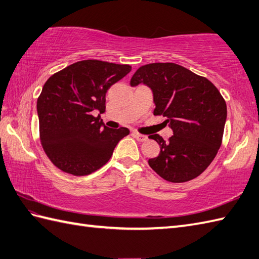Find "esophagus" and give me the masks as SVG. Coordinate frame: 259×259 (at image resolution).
Wrapping results in <instances>:
<instances>
[{"label":"esophagus","mask_w":259,"mask_h":259,"mask_svg":"<svg viewBox=\"0 0 259 259\" xmlns=\"http://www.w3.org/2000/svg\"><path fill=\"white\" fill-rule=\"evenodd\" d=\"M133 136L136 138L137 141H140V142H145V141H147V136L146 135H142V134H140V133H137V132H134L133 133Z\"/></svg>","instance_id":"34e87169"}]
</instances>
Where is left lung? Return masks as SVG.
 Wrapping results in <instances>:
<instances>
[{
	"label": "left lung",
	"instance_id": "obj_1",
	"mask_svg": "<svg viewBox=\"0 0 259 259\" xmlns=\"http://www.w3.org/2000/svg\"><path fill=\"white\" fill-rule=\"evenodd\" d=\"M144 83L153 91L154 115L165 116L174 135L163 141L159 155L148 160L150 168L170 182L197 178L209 167L222 143L226 103L211 81L172 62L142 66L131 85Z\"/></svg>",
	"mask_w": 259,
	"mask_h": 259
}]
</instances>
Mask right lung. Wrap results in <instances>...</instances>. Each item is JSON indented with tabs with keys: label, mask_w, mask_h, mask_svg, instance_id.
<instances>
[{
	"label": "right lung",
	"mask_w": 259,
	"mask_h": 259,
	"mask_svg": "<svg viewBox=\"0 0 259 259\" xmlns=\"http://www.w3.org/2000/svg\"><path fill=\"white\" fill-rule=\"evenodd\" d=\"M132 70L130 65L82 60L53 74L37 100L42 148L54 165L73 176L105 165L128 128L112 130L93 112L105 111V94Z\"/></svg>",
	"instance_id": "right-lung-1"
}]
</instances>
